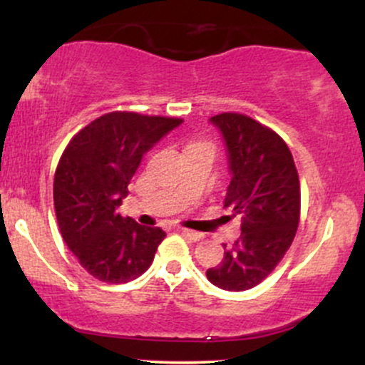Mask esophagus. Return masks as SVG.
Here are the masks:
<instances>
[{"mask_svg":"<svg viewBox=\"0 0 365 365\" xmlns=\"http://www.w3.org/2000/svg\"><path fill=\"white\" fill-rule=\"evenodd\" d=\"M180 233H182L183 237L185 238H188V240H192V242H199V240H202V233H197V232H194V230H188V228H180Z\"/></svg>","mask_w":365,"mask_h":365,"instance_id":"1","label":"esophagus"}]
</instances>
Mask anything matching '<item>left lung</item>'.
I'll list each match as a JSON object with an SVG mask.
<instances>
[{
	"mask_svg": "<svg viewBox=\"0 0 365 365\" xmlns=\"http://www.w3.org/2000/svg\"><path fill=\"white\" fill-rule=\"evenodd\" d=\"M228 149L232 182L225 207L240 215L242 235L206 271L217 288L244 292L273 273L290 249L300 220V182L293 156L274 130L240 113L211 118Z\"/></svg>",
	"mask_w": 365,
	"mask_h": 365,
	"instance_id": "obj_1",
	"label": "left lung"
}]
</instances>
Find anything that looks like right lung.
Masks as SVG:
<instances>
[{
	"instance_id": "add662e5",
	"label": "right lung",
	"mask_w": 365,
	"mask_h": 365,
	"mask_svg": "<svg viewBox=\"0 0 365 365\" xmlns=\"http://www.w3.org/2000/svg\"><path fill=\"white\" fill-rule=\"evenodd\" d=\"M182 118L113 111L83 127L63 150L53 183L66 247L96 279L120 284L153 264L166 233L116 212L142 156Z\"/></svg>"
}]
</instances>
